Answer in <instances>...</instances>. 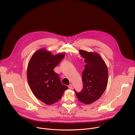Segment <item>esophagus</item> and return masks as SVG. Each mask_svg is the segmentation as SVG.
Returning <instances> with one entry per match:
<instances>
[{
	"mask_svg": "<svg viewBox=\"0 0 135 135\" xmlns=\"http://www.w3.org/2000/svg\"><path fill=\"white\" fill-rule=\"evenodd\" d=\"M68 87H69V89H72V84H70V85L68 86Z\"/></svg>",
	"mask_w": 135,
	"mask_h": 135,
	"instance_id": "34e87169",
	"label": "esophagus"
}]
</instances>
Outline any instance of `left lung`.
<instances>
[{"instance_id": "1", "label": "left lung", "mask_w": 135, "mask_h": 135, "mask_svg": "<svg viewBox=\"0 0 135 135\" xmlns=\"http://www.w3.org/2000/svg\"><path fill=\"white\" fill-rule=\"evenodd\" d=\"M79 54L85 63L82 73L83 88L80 92L74 91L79 100L88 105L98 100L105 91L108 71L105 61L98 54L80 50Z\"/></svg>"}]
</instances>
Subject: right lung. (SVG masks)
<instances>
[{"label":"right lung","mask_w":135,"mask_h":135,"mask_svg":"<svg viewBox=\"0 0 135 135\" xmlns=\"http://www.w3.org/2000/svg\"><path fill=\"white\" fill-rule=\"evenodd\" d=\"M65 57V54L52 55L45 48L37 51L31 58L27 69L29 86L35 96L47 105L58 102L67 86L61 84L54 69Z\"/></svg>","instance_id":"1"}]
</instances>
